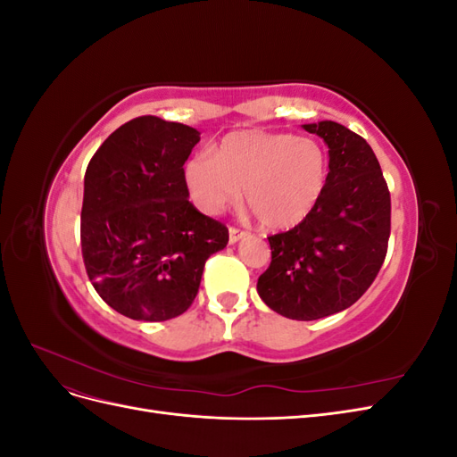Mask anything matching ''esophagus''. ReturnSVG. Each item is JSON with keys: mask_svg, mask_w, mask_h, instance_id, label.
<instances>
[{"mask_svg": "<svg viewBox=\"0 0 457 457\" xmlns=\"http://www.w3.org/2000/svg\"><path fill=\"white\" fill-rule=\"evenodd\" d=\"M244 237H245V232H244V230H240V228H234V227H230V228H228V242H230V244H237V242H240Z\"/></svg>", "mask_w": 457, "mask_h": 457, "instance_id": "obj_1", "label": "esophagus"}]
</instances>
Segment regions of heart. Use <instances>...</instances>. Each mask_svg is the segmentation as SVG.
Listing matches in <instances>:
<instances>
[{"instance_id": "obj_1", "label": "heart", "mask_w": 457, "mask_h": 457, "mask_svg": "<svg viewBox=\"0 0 457 457\" xmlns=\"http://www.w3.org/2000/svg\"><path fill=\"white\" fill-rule=\"evenodd\" d=\"M185 185L192 202L217 215L240 200L270 230L303 223L320 204L329 162L312 139L287 133L234 131L215 146L213 156L200 152L187 160Z\"/></svg>"}]
</instances>
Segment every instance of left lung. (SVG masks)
<instances>
[{
    "label": "left lung",
    "mask_w": 457,
    "mask_h": 457,
    "mask_svg": "<svg viewBox=\"0 0 457 457\" xmlns=\"http://www.w3.org/2000/svg\"><path fill=\"white\" fill-rule=\"evenodd\" d=\"M303 129L329 148L328 187L303 223L269 237L272 261L257 294L286 318L318 320L349 309L376 280L391 234V195L361 135L329 120Z\"/></svg>",
    "instance_id": "8db88e82"
}]
</instances>
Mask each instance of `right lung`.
<instances>
[{"mask_svg":"<svg viewBox=\"0 0 457 457\" xmlns=\"http://www.w3.org/2000/svg\"><path fill=\"white\" fill-rule=\"evenodd\" d=\"M198 141L195 128L139 116L87 165L81 255L96 294L133 320L183 314L205 261L228 242V228L188 202L183 165Z\"/></svg>","mask_w":457,"mask_h":457,"instance_id":"1","label":"right lung"}]
</instances>
